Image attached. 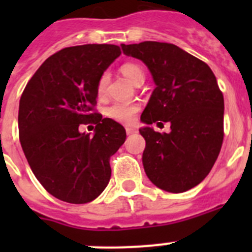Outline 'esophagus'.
<instances>
[{
	"mask_svg": "<svg viewBox=\"0 0 252 252\" xmlns=\"http://www.w3.org/2000/svg\"><path fill=\"white\" fill-rule=\"evenodd\" d=\"M126 132H127V135H133V133L137 132V130L135 127H126Z\"/></svg>",
	"mask_w": 252,
	"mask_h": 252,
	"instance_id": "obj_1",
	"label": "esophagus"
}]
</instances>
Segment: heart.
<instances>
[{
	"label": "heart",
	"mask_w": 252,
	"mask_h": 252,
	"mask_svg": "<svg viewBox=\"0 0 252 252\" xmlns=\"http://www.w3.org/2000/svg\"><path fill=\"white\" fill-rule=\"evenodd\" d=\"M121 73L127 78L131 83L136 84V86L140 83H144V79H145L144 70L136 63H125L121 66ZM107 84H108V77H107V74H102L97 82V87H95V92H97V95L99 98H102L106 94ZM139 112L140 104L136 102H128V103L115 102L110 107H107L106 110V115L110 119L120 122V124H131Z\"/></svg>",
	"instance_id": "1"
}]
</instances>
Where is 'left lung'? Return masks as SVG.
Here are the masks:
<instances>
[{
	"mask_svg": "<svg viewBox=\"0 0 252 252\" xmlns=\"http://www.w3.org/2000/svg\"><path fill=\"white\" fill-rule=\"evenodd\" d=\"M121 46L125 54L148 65L157 84L141 121L169 122L171 128L169 133L140 130L146 141V175L166 192L189 190L208 175L223 142L224 101L217 79L204 62L174 44Z\"/></svg>",
	"mask_w": 252,
	"mask_h": 252,
	"instance_id": "left-lung-1",
	"label": "left lung"
}]
</instances>
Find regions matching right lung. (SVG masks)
Returning a JSON list of instances; mask_svg holds the SVG:
<instances>
[{
    "label": "right lung",
    "instance_id": "right-lung-1",
    "mask_svg": "<svg viewBox=\"0 0 252 252\" xmlns=\"http://www.w3.org/2000/svg\"><path fill=\"white\" fill-rule=\"evenodd\" d=\"M120 54L112 44L62 49L40 65L22 92V150L40 184L60 201L92 202L110 182V158L125 142L126 131L95 111V87ZM90 123L96 125L93 135L79 132Z\"/></svg>",
    "mask_w": 252,
    "mask_h": 252
}]
</instances>
